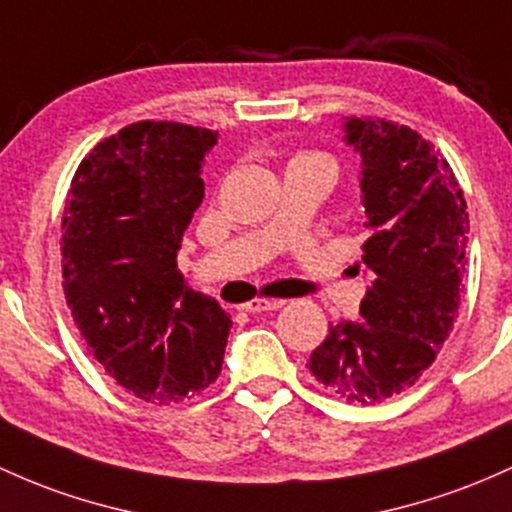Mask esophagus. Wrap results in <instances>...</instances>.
<instances>
[{
    "label": "esophagus",
    "mask_w": 512,
    "mask_h": 512,
    "mask_svg": "<svg viewBox=\"0 0 512 512\" xmlns=\"http://www.w3.org/2000/svg\"><path fill=\"white\" fill-rule=\"evenodd\" d=\"M284 301H267V299H252L243 303V311L245 313H262V311H277V308H282Z\"/></svg>",
    "instance_id": "esophagus-1"
}]
</instances>
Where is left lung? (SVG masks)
<instances>
[{"label": "left lung", "mask_w": 512, "mask_h": 512, "mask_svg": "<svg viewBox=\"0 0 512 512\" xmlns=\"http://www.w3.org/2000/svg\"><path fill=\"white\" fill-rule=\"evenodd\" d=\"M362 157V204L372 235L362 245L372 286L357 323H335L306 367L347 403L386 401L411 389L452 333L466 267L469 213L445 155L413 128L347 119Z\"/></svg>", "instance_id": "1"}]
</instances>
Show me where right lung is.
<instances>
[{
  "label": "right lung",
  "instance_id": "obj_1",
  "mask_svg": "<svg viewBox=\"0 0 512 512\" xmlns=\"http://www.w3.org/2000/svg\"><path fill=\"white\" fill-rule=\"evenodd\" d=\"M216 138L187 123H131L94 145L67 194V308L111 379L150 403L182 401L221 374L233 320L177 269Z\"/></svg>",
  "mask_w": 512,
  "mask_h": 512
}]
</instances>
